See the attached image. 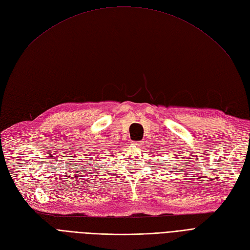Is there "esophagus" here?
Masks as SVG:
<instances>
[{"label": "esophagus", "instance_id": "34e87169", "mask_svg": "<svg viewBox=\"0 0 250 250\" xmlns=\"http://www.w3.org/2000/svg\"><path fill=\"white\" fill-rule=\"evenodd\" d=\"M133 146H139V145H143V143L142 142H138V141H134V142H132L131 143Z\"/></svg>", "mask_w": 250, "mask_h": 250}]
</instances>
